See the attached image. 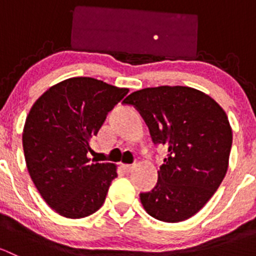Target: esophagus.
Listing matches in <instances>:
<instances>
[{"instance_id": "34e87169", "label": "esophagus", "mask_w": 256, "mask_h": 256, "mask_svg": "<svg viewBox=\"0 0 256 256\" xmlns=\"http://www.w3.org/2000/svg\"><path fill=\"white\" fill-rule=\"evenodd\" d=\"M134 167H135L134 164H122V168L125 170L126 172H131L134 170Z\"/></svg>"}]
</instances>
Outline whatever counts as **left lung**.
Here are the masks:
<instances>
[{"mask_svg": "<svg viewBox=\"0 0 256 256\" xmlns=\"http://www.w3.org/2000/svg\"><path fill=\"white\" fill-rule=\"evenodd\" d=\"M122 102L140 112L154 144L168 148L156 186L140 193L144 210L167 223L190 218L228 170L233 134L226 114L210 96L188 86L146 88Z\"/></svg>", "mask_w": 256, "mask_h": 256, "instance_id": "1", "label": "left lung"}]
</instances>
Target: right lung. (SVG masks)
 Returning a JSON list of instances; mask_svg holds the SVG:
<instances>
[{"label":"right lung","instance_id":"add662e5","mask_svg":"<svg viewBox=\"0 0 256 256\" xmlns=\"http://www.w3.org/2000/svg\"><path fill=\"white\" fill-rule=\"evenodd\" d=\"M128 92L76 76L49 88L28 114L22 135L28 172L46 203L60 216L84 218L104 203L118 177L116 166L90 161V138Z\"/></svg>","mask_w":256,"mask_h":256}]
</instances>
